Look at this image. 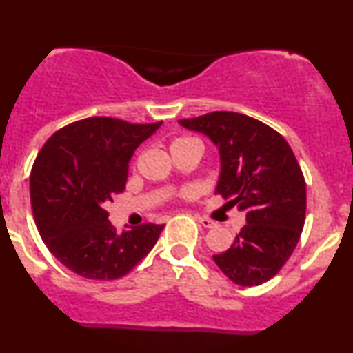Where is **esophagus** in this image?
<instances>
[{
  "label": "esophagus",
  "instance_id": "esophagus-1",
  "mask_svg": "<svg viewBox=\"0 0 353 353\" xmlns=\"http://www.w3.org/2000/svg\"><path fill=\"white\" fill-rule=\"evenodd\" d=\"M196 220L199 221L205 228H213V226H216V223H214L213 220H210V218H205V216H196Z\"/></svg>",
  "mask_w": 353,
  "mask_h": 353
}]
</instances>
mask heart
Returning <instances> with one entry per match:
<instances>
[{"label":"heart","mask_w":353,"mask_h":353,"mask_svg":"<svg viewBox=\"0 0 353 353\" xmlns=\"http://www.w3.org/2000/svg\"><path fill=\"white\" fill-rule=\"evenodd\" d=\"M194 142H198V140L189 139V137H181V139H176V140H174L172 145H170V150H172V148H176V147L186 145V143H194Z\"/></svg>","instance_id":"heart-1"}]
</instances>
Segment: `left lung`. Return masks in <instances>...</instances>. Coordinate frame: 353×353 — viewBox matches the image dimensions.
<instances>
[{
  "label": "left lung",
  "instance_id": "1",
  "mask_svg": "<svg viewBox=\"0 0 353 353\" xmlns=\"http://www.w3.org/2000/svg\"><path fill=\"white\" fill-rule=\"evenodd\" d=\"M179 123L218 147L216 194L247 213V225L214 262L239 285L272 279L294 252L306 218V183L294 152L281 133L242 113L213 111Z\"/></svg>",
  "mask_w": 353,
  "mask_h": 353
}]
</instances>
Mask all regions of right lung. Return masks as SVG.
Segmentation results:
<instances>
[{"label":"right lung","mask_w":353,"mask_h":353,"mask_svg":"<svg viewBox=\"0 0 353 353\" xmlns=\"http://www.w3.org/2000/svg\"><path fill=\"white\" fill-rule=\"evenodd\" d=\"M162 125L92 117L57 130L30 172V201L43 243L61 264L86 279L128 274L157 243L164 225L117 233L106 203L125 191L137 147Z\"/></svg>","instance_id":"add662e5"}]
</instances>
